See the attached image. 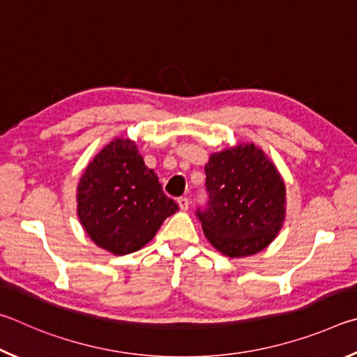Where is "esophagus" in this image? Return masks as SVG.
<instances>
[{
	"label": "esophagus",
	"instance_id": "1",
	"mask_svg": "<svg viewBox=\"0 0 357 357\" xmlns=\"http://www.w3.org/2000/svg\"><path fill=\"white\" fill-rule=\"evenodd\" d=\"M177 204H178L180 210L186 211V210H188V207H190V199L188 197H178L177 199Z\"/></svg>",
	"mask_w": 357,
	"mask_h": 357
}]
</instances>
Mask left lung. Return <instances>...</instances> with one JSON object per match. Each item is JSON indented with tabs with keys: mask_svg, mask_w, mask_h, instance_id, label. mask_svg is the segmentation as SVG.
I'll return each instance as SVG.
<instances>
[{
	"mask_svg": "<svg viewBox=\"0 0 357 357\" xmlns=\"http://www.w3.org/2000/svg\"><path fill=\"white\" fill-rule=\"evenodd\" d=\"M208 208L197 210L211 246L232 259L254 255L282 229L287 192L282 175L255 144L210 155L205 165Z\"/></svg>",
	"mask_w": 357,
	"mask_h": 357,
	"instance_id": "1",
	"label": "left lung"
}]
</instances>
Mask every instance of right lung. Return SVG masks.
Instances as JSON below:
<instances>
[{
  "label": "right lung",
  "instance_id": "right-lung-1",
  "mask_svg": "<svg viewBox=\"0 0 357 357\" xmlns=\"http://www.w3.org/2000/svg\"><path fill=\"white\" fill-rule=\"evenodd\" d=\"M77 204L89 238L114 255L139 251L178 210L128 137H116L86 166Z\"/></svg>",
  "mask_w": 357,
  "mask_h": 357
}]
</instances>
